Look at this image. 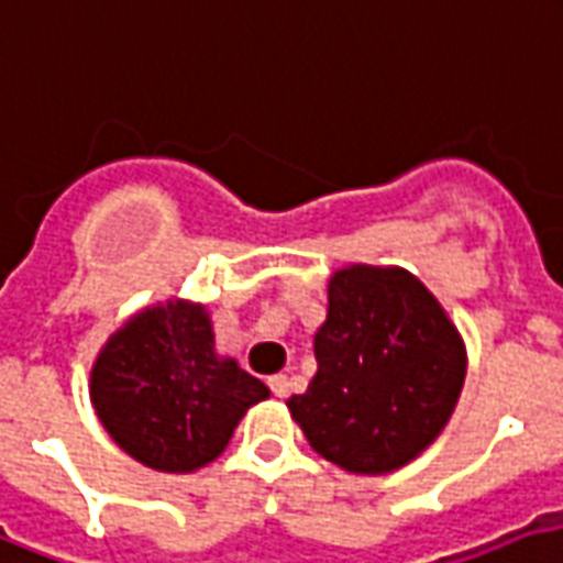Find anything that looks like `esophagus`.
Segmentation results:
<instances>
[{"mask_svg":"<svg viewBox=\"0 0 563 563\" xmlns=\"http://www.w3.org/2000/svg\"><path fill=\"white\" fill-rule=\"evenodd\" d=\"M266 386H269V391L276 397H287V391H290V379H287L285 374H276V377L266 379Z\"/></svg>","mask_w":563,"mask_h":563,"instance_id":"obj_1","label":"esophagus"}]
</instances>
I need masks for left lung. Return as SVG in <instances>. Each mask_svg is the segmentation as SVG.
<instances>
[{
	"instance_id": "obj_1",
	"label": "left lung",
	"mask_w": 563,
	"mask_h": 563,
	"mask_svg": "<svg viewBox=\"0 0 563 563\" xmlns=\"http://www.w3.org/2000/svg\"><path fill=\"white\" fill-rule=\"evenodd\" d=\"M314 356V379L287 407L320 457L356 475L416 460L448 424L466 379L457 329L407 269L335 273Z\"/></svg>"
}]
</instances>
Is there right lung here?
Segmentation results:
<instances>
[{
	"label": "right lung",
	"instance_id": "1",
	"mask_svg": "<svg viewBox=\"0 0 563 563\" xmlns=\"http://www.w3.org/2000/svg\"><path fill=\"white\" fill-rule=\"evenodd\" d=\"M269 388L213 353L201 306L166 302L109 338L91 371V400L109 437L156 472H192L217 460L236 421Z\"/></svg>",
	"mask_w": 563,
	"mask_h": 563
}]
</instances>
